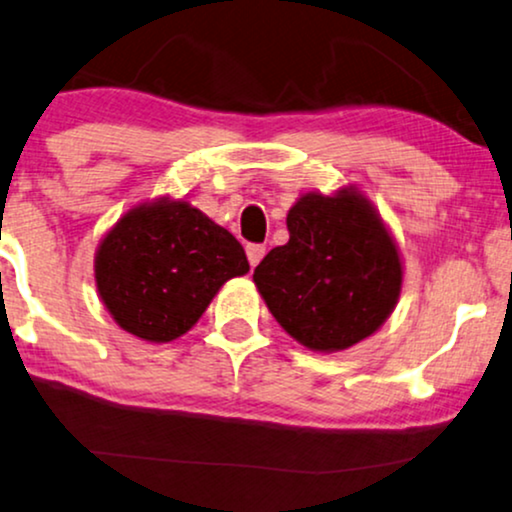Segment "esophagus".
Returning a JSON list of instances; mask_svg holds the SVG:
<instances>
[{"mask_svg": "<svg viewBox=\"0 0 512 512\" xmlns=\"http://www.w3.org/2000/svg\"><path fill=\"white\" fill-rule=\"evenodd\" d=\"M245 252H248L250 267H257V264H260V260L264 257V252H267V248H264V245H260V243H250L248 248H245Z\"/></svg>", "mask_w": 512, "mask_h": 512, "instance_id": "1", "label": "esophagus"}]
</instances>
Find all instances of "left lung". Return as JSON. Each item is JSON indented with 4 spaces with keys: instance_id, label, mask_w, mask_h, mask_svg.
Instances as JSON below:
<instances>
[{
    "instance_id": "obj_1",
    "label": "left lung",
    "mask_w": 512,
    "mask_h": 512,
    "mask_svg": "<svg viewBox=\"0 0 512 512\" xmlns=\"http://www.w3.org/2000/svg\"><path fill=\"white\" fill-rule=\"evenodd\" d=\"M290 238L252 281L288 335L314 352H340L373 335L399 300V250L357 189L304 193L286 217Z\"/></svg>"
}]
</instances>
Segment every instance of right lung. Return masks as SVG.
<instances>
[{
  "mask_svg": "<svg viewBox=\"0 0 512 512\" xmlns=\"http://www.w3.org/2000/svg\"><path fill=\"white\" fill-rule=\"evenodd\" d=\"M250 271L243 245L186 200L141 203L103 236L94 278L122 331L172 342L191 331L229 278Z\"/></svg>",
  "mask_w": 512,
  "mask_h": 512,
  "instance_id": "add662e5",
  "label": "right lung"
}]
</instances>
